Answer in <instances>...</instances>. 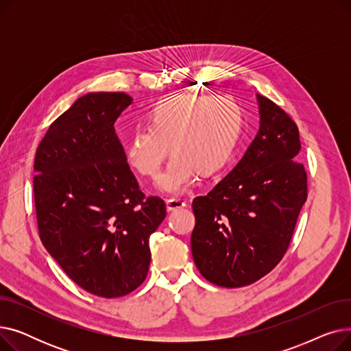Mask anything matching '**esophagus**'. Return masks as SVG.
Returning a JSON list of instances; mask_svg holds the SVG:
<instances>
[{
    "instance_id": "obj_1",
    "label": "esophagus",
    "mask_w": 351,
    "mask_h": 351,
    "mask_svg": "<svg viewBox=\"0 0 351 351\" xmlns=\"http://www.w3.org/2000/svg\"><path fill=\"white\" fill-rule=\"evenodd\" d=\"M185 206H186V202L179 199V197H171L166 200V208H168V210H176V209H182Z\"/></svg>"
}]
</instances>
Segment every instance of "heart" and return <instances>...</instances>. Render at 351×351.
<instances>
[{
	"instance_id": "1",
	"label": "heart",
	"mask_w": 351,
	"mask_h": 351,
	"mask_svg": "<svg viewBox=\"0 0 351 351\" xmlns=\"http://www.w3.org/2000/svg\"><path fill=\"white\" fill-rule=\"evenodd\" d=\"M147 128H139L128 142V160L149 179L158 178L171 149L162 189L178 193L196 173L212 176L230 162L243 132L242 106L230 97L172 94L158 99L146 114Z\"/></svg>"
}]
</instances>
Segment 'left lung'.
<instances>
[{"label":"left lung","mask_w":351,"mask_h":351,"mask_svg":"<svg viewBox=\"0 0 351 351\" xmlns=\"http://www.w3.org/2000/svg\"><path fill=\"white\" fill-rule=\"evenodd\" d=\"M257 101L261 128L245 156L192 204L196 267L222 287L249 286L280 263L307 199L296 122L269 98Z\"/></svg>","instance_id":"8db88e82"}]
</instances>
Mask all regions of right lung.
Instances as JSON below:
<instances>
[{"mask_svg": "<svg viewBox=\"0 0 351 351\" xmlns=\"http://www.w3.org/2000/svg\"><path fill=\"white\" fill-rule=\"evenodd\" d=\"M123 92H92L55 119L36 147L34 202L41 242L68 278L115 299L146 279L149 236L166 216L145 196L114 123L131 105Z\"/></svg>", "mask_w": 351, "mask_h": 351, "instance_id": "add662e5", "label": "right lung"}]
</instances>
